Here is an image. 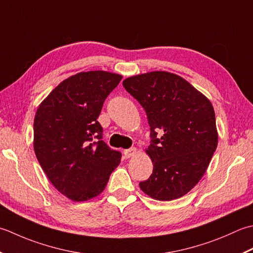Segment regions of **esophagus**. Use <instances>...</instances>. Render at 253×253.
<instances>
[{
  "label": "esophagus",
  "mask_w": 253,
  "mask_h": 253,
  "mask_svg": "<svg viewBox=\"0 0 253 253\" xmlns=\"http://www.w3.org/2000/svg\"><path fill=\"white\" fill-rule=\"evenodd\" d=\"M136 153H137V149L135 147L128 148V149H126V151H125V156H126V158H131V157L135 155Z\"/></svg>",
  "instance_id": "1"
}]
</instances>
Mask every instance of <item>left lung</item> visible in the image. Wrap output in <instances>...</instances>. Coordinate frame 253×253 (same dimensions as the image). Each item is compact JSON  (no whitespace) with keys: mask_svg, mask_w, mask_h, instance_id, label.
Returning a JSON list of instances; mask_svg holds the SVG:
<instances>
[{"mask_svg":"<svg viewBox=\"0 0 253 253\" xmlns=\"http://www.w3.org/2000/svg\"><path fill=\"white\" fill-rule=\"evenodd\" d=\"M127 92L144 108L152 143L146 154L153 173L140 182L154 200L183 197L203 177L217 147L215 112L202 92L177 74L154 71L123 81Z\"/></svg>","mask_w":253,"mask_h":253,"instance_id":"1","label":"left lung"}]
</instances>
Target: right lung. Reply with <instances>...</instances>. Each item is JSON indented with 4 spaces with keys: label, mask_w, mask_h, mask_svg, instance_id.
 Returning a JSON list of instances; mask_svg holds the SVG:
<instances>
[{
    "label": "right lung",
    "mask_w": 253,
    "mask_h": 253,
    "mask_svg": "<svg viewBox=\"0 0 253 253\" xmlns=\"http://www.w3.org/2000/svg\"><path fill=\"white\" fill-rule=\"evenodd\" d=\"M121 80L106 71L81 72L61 82L36 112V157L54 188L74 202L99 195L120 164L121 153L101 141L97 119Z\"/></svg>",
    "instance_id": "obj_1"
}]
</instances>
